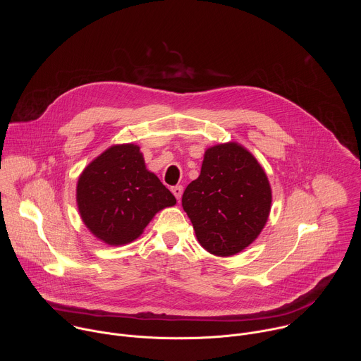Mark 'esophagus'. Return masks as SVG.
Here are the masks:
<instances>
[{"label":"esophagus","mask_w":361,"mask_h":361,"mask_svg":"<svg viewBox=\"0 0 361 361\" xmlns=\"http://www.w3.org/2000/svg\"><path fill=\"white\" fill-rule=\"evenodd\" d=\"M171 192H173L174 197L180 201V200H181V195H183V185H174V187H171Z\"/></svg>","instance_id":"obj_1"}]
</instances>
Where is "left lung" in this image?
<instances>
[{
	"label": "left lung",
	"instance_id": "1",
	"mask_svg": "<svg viewBox=\"0 0 361 361\" xmlns=\"http://www.w3.org/2000/svg\"><path fill=\"white\" fill-rule=\"evenodd\" d=\"M181 202L202 248L228 257L264 228L271 187L248 149L237 142L219 144L204 152L201 173L187 185Z\"/></svg>",
	"mask_w": 361,
	"mask_h": 361
}]
</instances>
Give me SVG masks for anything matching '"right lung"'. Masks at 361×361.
I'll use <instances>...</instances> for the list:
<instances>
[{"instance_id": "obj_1", "label": "right lung", "mask_w": 361, "mask_h": 361, "mask_svg": "<svg viewBox=\"0 0 361 361\" xmlns=\"http://www.w3.org/2000/svg\"><path fill=\"white\" fill-rule=\"evenodd\" d=\"M176 197L145 169L140 147L118 144L106 149L81 173L77 205L87 228L101 241L123 245L140 237Z\"/></svg>"}]
</instances>
